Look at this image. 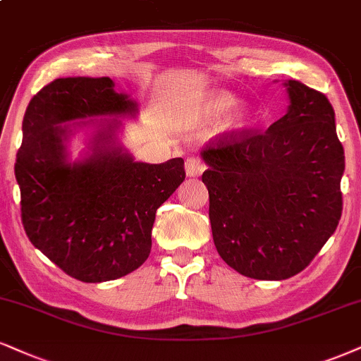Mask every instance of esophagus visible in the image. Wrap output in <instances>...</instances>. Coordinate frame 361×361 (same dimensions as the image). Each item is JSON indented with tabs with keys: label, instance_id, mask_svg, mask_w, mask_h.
<instances>
[{
	"label": "esophagus",
	"instance_id": "esophagus-1",
	"mask_svg": "<svg viewBox=\"0 0 361 361\" xmlns=\"http://www.w3.org/2000/svg\"><path fill=\"white\" fill-rule=\"evenodd\" d=\"M204 169H206V166H204V162L201 159L189 157L188 160H185V173H188L189 177L201 176V173L204 172Z\"/></svg>",
	"mask_w": 361,
	"mask_h": 361
}]
</instances>
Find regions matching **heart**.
Returning <instances> with one entry per match:
<instances>
[{
  "mask_svg": "<svg viewBox=\"0 0 361 361\" xmlns=\"http://www.w3.org/2000/svg\"><path fill=\"white\" fill-rule=\"evenodd\" d=\"M238 104V99H235L234 93L228 90H216L209 92L206 95L199 97L190 102L189 105V114L190 117L197 122H211V120H216L222 117L229 112V110L234 109V105ZM247 109L246 106H238L229 117L231 126H243L247 118Z\"/></svg>",
  "mask_w": 361,
  "mask_h": 361,
  "instance_id": "obj_1",
  "label": "heart"
}]
</instances>
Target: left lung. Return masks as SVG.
Instances as JSON below:
<instances>
[{
	"label": "left lung",
	"instance_id": "obj_1",
	"mask_svg": "<svg viewBox=\"0 0 361 361\" xmlns=\"http://www.w3.org/2000/svg\"><path fill=\"white\" fill-rule=\"evenodd\" d=\"M286 87L288 114L268 130L224 132L201 152L217 252L239 274L266 281L301 273L343 211L335 110L298 80Z\"/></svg>",
	"mask_w": 361,
	"mask_h": 361
}]
</instances>
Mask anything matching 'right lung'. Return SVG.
Segmentation results:
<instances>
[{
	"label": "right lung",
	"mask_w": 361,
	"mask_h": 361,
	"mask_svg": "<svg viewBox=\"0 0 361 361\" xmlns=\"http://www.w3.org/2000/svg\"><path fill=\"white\" fill-rule=\"evenodd\" d=\"M132 112L135 104L109 77L53 80L25 112L15 162L21 222L31 244L78 281H110L144 264L155 212L185 179L180 157L135 162L110 145L117 123L97 135L90 157L66 164L58 123Z\"/></svg>",
	"instance_id": "obj_1"
}]
</instances>
